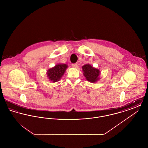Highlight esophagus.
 <instances>
[{
	"mask_svg": "<svg viewBox=\"0 0 148 148\" xmlns=\"http://www.w3.org/2000/svg\"><path fill=\"white\" fill-rule=\"evenodd\" d=\"M72 66L74 67V68H76L77 66V64L74 63L72 64Z\"/></svg>",
	"mask_w": 148,
	"mask_h": 148,
	"instance_id": "34e87169",
	"label": "esophagus"
}]
</instances>
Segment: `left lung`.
Returning <instances> with one entry per match:
<instances>
[{
	"instance_id": "left-lung-1",
	"label": "left lung",
	"mask_w": 148,
	"mask_h": 148,
	"mask_svg": "<svg viewBox=\"0 0 148 148\" xmlns=\"http://www.w3.org/2000/svg\"><path fill=\"white\" fill-rule=\"evenodd\" d=\"M84 75L86 79L92 83H95L99 79L100 71L98 69L94 68L90 64H86L82 66Z\"/></svg>"
}]
</instances>
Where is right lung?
<instances>
[{
	"label": "right lung",
	"mask_w": 148,
	"mask_h": 148,
	"mask_svg": "<svg viewBox=\"0 0 148 148\" xmlns=\"http://www.w3.org/2000/svg\"><path fill=\"white\" fill-rule=\"evenodd\" d=\"M67 68L68 66L66 64H59L49 69L47 72V75L50 80L52 81L53 83L59 81L63 75Z\"/></svg>",
	"instance_id": "add662e5"
}]
</instances>
